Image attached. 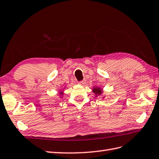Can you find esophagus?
I'll list each match as a JSON object with an SVG mask.
<instances>
[{
	"instance_id": "obj_1",
	"label": "esophagus",
	"mask_w": 159,
	"mask_h": 159,
	"mask_svg": "<svg viewBox=\"0 0 159 159\" xmlns=\"http://www.w3.org/2000/svg\"><path fill=\"white\" fill-rule=\"evenodd\" d=\"M86 83V80H83L82 81H80V82H78V84H80V85H84V84Z\"/></svg>"
}]
</instances>
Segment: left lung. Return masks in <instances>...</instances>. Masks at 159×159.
Here are the masks:
<instances>
[{"label": "left lung", "mask_w": 159, "mask_h": 159, "mask_svg": "<svg viewBox=\"0 0 159 159\" xmlns=\"http://www.w3.org/2000/svg\"><path fill=\"white\" fill-rule=\"evenodd\" d=\"M93 92L95 94H97L98 95L101 93V90H100L99 89H94L93 90Z\"/></svg>", "instance_id": "obj_1"}]
</instances>
